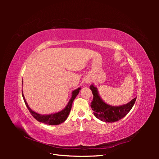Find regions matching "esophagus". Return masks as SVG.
Segmentation results:
<instances>
[{
    "instance_id": "esophagus-1",
    "label": "esophagus",
    "mask_w": 159,
    "mask_h": 159,
    "mask_svg": "<svg viewBox=\"0 0 159 159\" xmlns=\"http://www.w3.org/2000/svg\"><path fill=\"white\" fill-rule=\"evenodd\" d=\"M85 82H86V83H89V81L87 80V81H85Z\"/></svg>"
}]
</instances>
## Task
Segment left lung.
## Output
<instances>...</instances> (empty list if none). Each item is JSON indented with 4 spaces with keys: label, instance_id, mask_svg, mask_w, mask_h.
<instances>
[{
    "label": "left lung",
    "instance_id": "8db88e82",
    "mask_svg": "<svg viewBox=\"0 0 159 159\" xmlns=\"http://www.w3.org/2000/svg\"><path fill=\"white\" fill-rule=\"evenodd\" d=\"M90 89L92 91L93 99L91 103V107L93 111L95 117L105 122L112 123L117 121L123 118L131 111L135 103L136 98H134L127 104L113 106L105 103L101 98L98 88L93 84L89 86Z\"/></svg>",
    "mask_w": 159,
    "mask_h": 159
}]
</instances>
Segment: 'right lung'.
I'll return each instance as SVG.
<instances>
[{
	"mask_svg": "<svg viewBox=\"0 0 159 159\" xmlns=\"http://www.w3.org/2000/svg\"><path fill=\"white\" fill-rule=\"evenodd\" d=\"M80 89H81V88H78V89H76L72 91L71 97L68 102V104H67L66 106L63 109L57 113H51L48 115H42L32 110L30 107L28 106V105L25 99V96L23 95V92H22V98L24 99V101H25V103L26 104V106L27 107L28 109L29 110V111L33 116V117L36 120H37L38 121L43 123L44 124L50 125H59L61 123L64 122L66 120V119L68 118L71 109L72 103H73L74 100L76 98V96L78 95Z\"/></svg>",
	"mask_w": 159,
	"mask_h": 159,
	"instance_id": "1",
	"label": "right lung"
}]
</instances>
